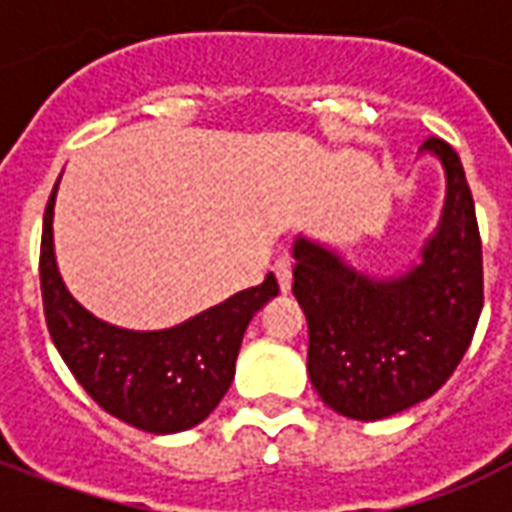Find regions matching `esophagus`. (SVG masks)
Returning a JSON list of instances; mask_svg holds the SVG:
<instances>
[{
  "mask_svg": "<svg viewBox=\"0 0 512 512\" xmlns=\"http://www.w3.org/2000/svg\"><path fill=\"white\" fill-rule=\"evenodd\" d=\"M274 274H277V282H279V290L282 293H288L290 285H293V257L290 252H279L277 260H274Z\"/></svg>",
  "mask_w": 512,
  "mask_h": 512,
  "instance_id": "1",
  "label": "esophagus"
}]
</instances>
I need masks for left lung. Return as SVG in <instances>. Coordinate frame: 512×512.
<instances>
[{"mask_svg": "<svg viewBox=\"0 0 512 512\" xmlns=\"http://www.w3.org/2000/svg\"><path fill=\"white\" fill-rule=\"evenodd\" d=\"M447 172V202L422 263L370 279L299 238L293 293L307 315V373L326 406L351 419L392 417L430 397L472 343L483 310V241L461 158L439 136L422 142Z\"/></svg>", "mask_w": 512, "mask_h": 512, "instance_id": "8db88e82", "label": "left lung"}]
</instances>
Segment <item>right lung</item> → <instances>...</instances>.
<instances>
[{
	"mask_svg": "<svg viewBox=\"0 0 512 512\" xmlns=\"http://www.w3.org/2000/svg\"><path fill=\"white\" fill-rule=\"evenodd\" d=\"M60 183V180H57ZM43 213L40 293L46 326L76 381L98 406L147 433L200 425L235 376V356L252 315L279 293L277 277L241 290L164 332H128L98 321L65 290L54 263V194Z\"/></svg>",
	"mask_w": 512,
	"mask_h": 512,
	"instance_id": "obj_1",
	"label": "right lung"
}]
</instances>
